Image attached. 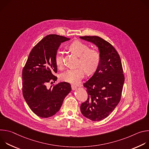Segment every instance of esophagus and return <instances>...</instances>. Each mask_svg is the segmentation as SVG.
I'll use <instances>...</instances> for the list:
<instances>
[{
	"mask_svg": "<svg viewBox=\"0 0 149 149\" xmlns=\"http://www.w3.org/2000/svg\"><path fill=\"white\" fill-rule=\"evenodd\" d=\"M71 88L72 90H77V87L75 86H74V85H71Z\"/></svg>",
	"mask_w": 149,
	"mask_h": 149,
	"instance_id": "obj_1",
	"label": "esophagus"
}]
</instances>
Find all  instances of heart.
Listing matches in <instances>:
<instances>
[{"label":"heart","instance_id":"b5f03b06","mask_svg":"<svg viewBox=\"0 0 149 149\" xmlns=\"http://www.w3.org/2000/svg\"><path fill=\"white\" fill-rule=\"evenodd\" d=\"M69 48L71 52L79 56L78 66L79 67L67 70L61 74V78L63 81L77 84L84 77L86 71L90 74L97 70L101 62V54L98 50L90 48L87 44L78 40L72 42ZM55 61L58 68L63 67V56L61 52H56Z\"/></svg>","mask_w":149,"mask_h":149}]
</instances>
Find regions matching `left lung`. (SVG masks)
Instances as JSON below:
<instances>
[{"mask_svg": "<svg viewBox=\"0 0 149 149\" xmlns=\"http://www.w3.org/2000/svg\"><path fill=\"white\" fill-rule=\"evenodd\" d=\"M80 38L95 44L101 58L94 75L84 84L88 98L81 104L80 109L84 116L100 121L113 111L121 100L125 79L121 61L114 47L102 38L97 36Z\"/></svg>", "mask_w": 149, "mask_h": 149, "instance_id": "1", "label": "left lung"}]
</instances>
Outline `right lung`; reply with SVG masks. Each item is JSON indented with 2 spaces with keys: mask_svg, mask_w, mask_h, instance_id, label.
<instances>
[{
  "mask_svg": "<svg viewBox=\"0 0 149 149\" xmlns=\"http://www.w3.org/2000/svg\"><path fill=\"white\" fill-rule=\"evenodd\" d=\"M55 34L44 37L32 48L22 70V93L31 110L38 116L48 118L60 109L63 101L71 90L66 82H55L57 72L55 61L56 51L62 42L70 40Z\"/></svg>",
  "mask_w": 149,
  "mask_h": 149,
  "instance_id": "right-lung-1",
  "label": "right lung"
}]
</instances>
